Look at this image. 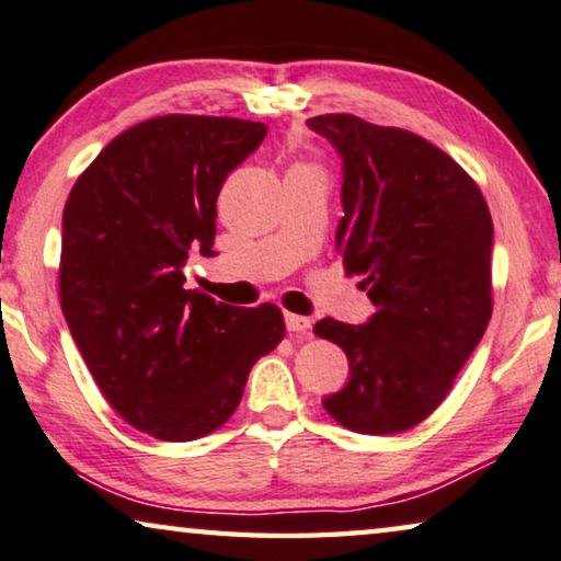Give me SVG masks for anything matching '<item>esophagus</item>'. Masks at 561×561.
Here are the masks:
<instances>
[{
	"label": "esophagus",
	"mask_w": 561,
	"mask_h": 561,
	"mask_svg": "<svg viewBox=\"0 0 561 561\" xmlns=\"http://www.w3.org/2000/svg\"><path fill=\"white\" fill-rule=\"evenodd\" d=\"M284 322H287V332L295 334V337H302V334H307L309 328H312V322H309L307 317L291 314V312H287V317H284Z\"/></svg>",
	"instance_id": "esophagus-1"
}]
</instances>
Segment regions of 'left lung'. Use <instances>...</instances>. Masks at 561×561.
<instances>
[{"instance_id": "8db88e82", "label": "left lung", "mask_w": 561, "mask_h": 561, "mask_svg": "<svg viewBox=\"0 0 561 561\" xmlns=\"http://www.w3.org/2000/svg\"><path fill=\"white\" fill-rule=\"evenodd\" d=\"M342 156L337 252L363 277L370 322L324 317L314 334L345 350L350 382L324 398L334 421L388 436L425 421L489 328L494 224L479 183L411 130L350 113L309 118Z\"/></svg>"}]
</instances>
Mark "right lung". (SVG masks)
Masks as SVG:
<instances>
[{
    "label": "right lung",
    "instance_id": "obj_1",
    "mask_svg": "<svg viewBox=\"0 0 561 561\" xmlns=\"http://www.w3.org/2000/svg\"><path fill=\"white\" fill-rule=\"evenodd\" d=\"M264 136L254 121L158 115L115 136L67 196V328L113 411L158 440L221 428L252 365L284 337L277 305L186 289L188 256H214L221 183Z\"/></svg>",
    "mask_w": 561,
    "mask_h": 561
}]
</instances>
